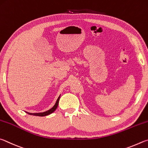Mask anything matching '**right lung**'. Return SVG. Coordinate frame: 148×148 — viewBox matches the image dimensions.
Masks as SVG:
<instances>
[{
    "label": "right lung",
    "mask_w": 148,
    "mask_h": 148,
    "mask_svg": "<svg viewBox=\"0 0 148 148\" xmlns=\"http://www.w3.org/2000/svg\"><path fill=\"white\" fill-rule=\"evenodd\" d=\"M60 95H59V97H58V99H57L55 103V104L53 106V107H52L51 109H49L48 110L45 111V112H38V113H30V112H26L27 114L30 115H33V116H47L53 113L54 110H55L57 107H58V103H59V100H60Z\"/></svg>",
    "instance_id": "add662e5"
}]
</instances>
